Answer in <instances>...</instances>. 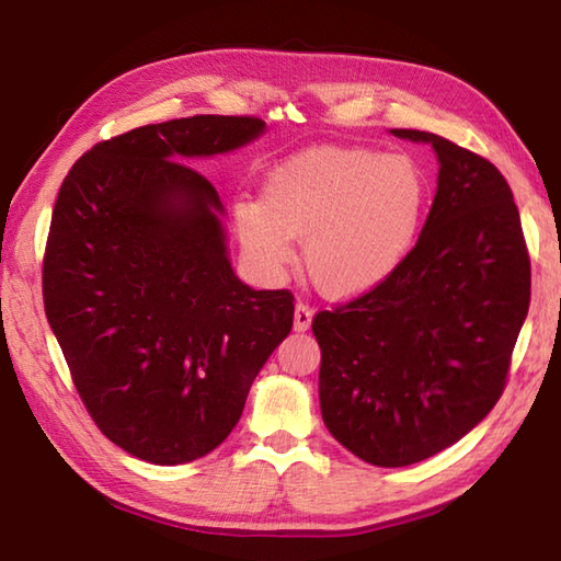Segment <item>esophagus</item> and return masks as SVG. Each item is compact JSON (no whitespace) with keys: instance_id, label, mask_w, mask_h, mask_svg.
<instances>
[{"instance_id":"1","label":"esophagus","mask_w":561,"mask_h":561,"mask_svg":"<svg viewBox=\"0 0 561 561\" xmlns=\"http://www.w3.org/2000/svg\"><path fill=\"white\" fill-rule=\"evenodd\" d=\"M311 317H314V311L307 304H297L294 307V331H307L311 327Z\"/></svg>"}]
</instances>
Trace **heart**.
Returning a JSON list of instances; mask_svg holds the SVG:
<instances>
[{
    "mask_svg": "<svg viewBox=\"0 0 561 561\" xmlns=\"http://www.w3.org/2000/svg\"><path fill=\"white\" fill-rule=\"evenodd\" d=\"M428 207V180L408 156L324 146L274 165L257 201H237L232 222L244 257L282 277L301 240L304 267L334 299H356L411 254Z\"/></svg>",
    "mask_w": 561,
    "mask_h": 561,
    "instance_id": "heart-1",
    "label": "heart"
}]
</instances>
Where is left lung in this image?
Masks as SVG:
<instances>
[{
	"label": "left lung",
	"instance_id": "1",
	"mask_svg": "<svg viewBox=\"0 0 561 561\" xmlns=\"http://www.w3.org/2000/svg\"><path fill=\"white\" fill-rule=\"evenodd\" d=\"M438 187L421 237L381 287L317 314L319 401L356 458L403 468L468 435L505 388L529 307V257L500 170L435 133Z\"/></svg>",
	"mask_w": 561,
	"mask_h": 561
}]
</instances>
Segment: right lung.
Returning a JSON list of instances; mask_svg holds the SVG:
<instances>
[{
	"label": "right lung",
	"mask_w": 561,
	"mask_h": 561,
	"mask_svg": "<svg viewBox=\"0 0 561 561\" xmlns=\"http://www.w3.org/2000/svg\"><path fill=\"white\" fill-rule=\"evenodd\" d=\"M264 130L247 116L128 130L79 158L56 197L46 319L91 417L133 458L183 465L215 450L291 331L294 297L237 277L220 195L183 165Z\"/></svg>",
	"instance_id": "right-lung-1"
}]
</instances>
